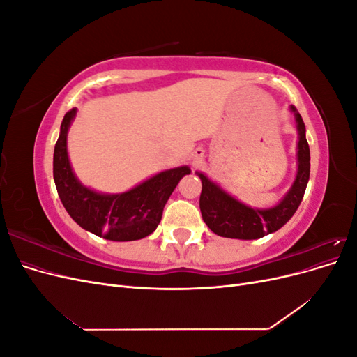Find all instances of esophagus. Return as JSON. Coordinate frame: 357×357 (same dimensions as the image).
Wrapping results in <instances>:
<instances>
[{"label": "esophagus", "instance_id": "34e87169", "mask_svg": "<svg viewBox=\"0 0 357 357\" xmlns=\"http://www.w3.org/2000/svg\"><path fill=\"white\" fill-rule=\"evenodd\" d=\"M193 159H195V160H199V159H202V156H204V150L202 149H197L195 150V152H193Z\"/></svg>", "mask_w": 357, "mask_h": 357}]
</instances>
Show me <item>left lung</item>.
<instances>
[{"label":"left lung","mask_w":357,"mask_h":357,"mask_svg":"<svg viewBox=\"0 0 357 357\" xmlns=\"http://www.w3.org/2000/svg\"><path fill=\"white\" fill-rule=\"evenodd\" d=\"M290 112L295 114L298 129V169L290 189L274 207H248L223 190L218 183L197 171V176L202 181L199 197L201 214L204 222L214 234L226 236V238L257 240L278 231L298 210L310 180V147L305 137L304 121L294 105H290Z\"/></svg>","instance_id":"1"}]
</instances>
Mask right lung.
I'll return each instance as SVG.
<instances>
[{"instance_id":"obj_1","label":"right lung","mask_w":357,"mask_h":357,"mask_svg":"<svg viewBox=\"0 0 357 357\" xmlns=\"http://www.w3.org/2000/svg\"><path fill=\"white\" fill-rule=\"evenodd\" d=\"M77 109L62 119L53 152V180L71 219L83 229L110 241L142 240L152 234L162 219L165 204L178 181L190 174L188 165L160 171L122 193H101L74 174L68 158L67 137Z\"/></svg>"}]
</instances>
